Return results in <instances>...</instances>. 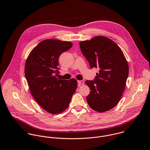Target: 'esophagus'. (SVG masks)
<instances>
[{"instance_id": "esophagus-1", "label": "esophagus", "mask_w": 150, "mask_h": 150, "mask_svg": "<svg viewBox=\"0 0 150 150\" xmlns=\"http://www.w3.org/2000/svg\"><path fill=\"white\" fill-rule=\"evenodd\" d=\"M84 84V82L83 81H78V85H79V86H80V85H83Z\"/></svg>"}]
</instances>
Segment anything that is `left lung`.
<instances>
[{"mask_svg":"<svg viewBox=\"0 0 150 150\" xmlns=\"http://www.w3.org/2000/svg\"><path fill=\"white\" fill-rule=\"evenodd\" d=\"M80 47L91 68L99 69L93 80L85 81L91 89L86 97L88 105L99 112L112 109L122 97L128 76L129 67L122 50L103 36L81 41Z\"/></svg>","mask_w":150,"mask_h":150,"instance_id":"1","label":"left lung"}]
</instances>
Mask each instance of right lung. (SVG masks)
<instances>
[{"label": "right lung", "instance_id": "1", "mask_svg": "<svg viewBox=\"0 0 150 150\" xmlns=\"http://www.w3.org/2000/svg\"><path fill=\"white\" fill-rule=\"evenodd\" d=\"M73 44L67 41L46 40L31 52L25 64V77L33 97L42 108L52 114L68 107L77 87V80H59L58 58Z\"/></svg>", "mask_w": 150, "mask_h": 150}]
</instances>
